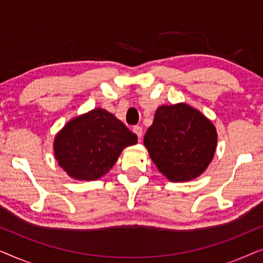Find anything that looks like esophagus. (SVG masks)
<instances>
[{
    "label": "esophagus",
    "mask_w": 263,
    "mask_h": 263,
    "mask_svg": "<svg viewBox=\"0 0 263 263\" xmlns=\"http://www.w3.org/2000/svg\"><path fill=\"white\" fill-rule=\"evenodd\" d=\"M133 132H134L135 134L138 135V138H139V139H141V138H142V128L140 127V125H135V127L133 128Z\"/></svg>",
    "instance_id": "obj_1"
}]
</instances>
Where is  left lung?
I'll use <instances>...</instances> for the list:
<instances>
[{"label": "left lung", "instance_id": "8db88e82", "mask_svg": "<svg viewBox=\"0 0 263 263\" xmlns=\"http://www.w3.org/2000/svg\"><path fill=\"white\" fill-rule=\"evenodd\" d=\"M217 141L213 123L184 103L158 107L143 139L151 159L172 182L199 177L213 159Z\"/></svg>", "mask_w": 263, "mask_h": 263}]
</instances>
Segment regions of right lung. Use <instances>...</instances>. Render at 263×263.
I'll use <instances>...</instances> for the list:
<instances>
[{
    "label": "right lung",
    "mask_w": 263,
    "mask_h": 263,
    "mask_svg": "<svg viewBox=\"0 0 263 263\" xmlns=\"http://www.w3.org/2000/svg\"><path fill=\"white\" fill-rule=\"evenodd\" d=\"M138 136L112 114L95 109L70 120L53 141L55 158L71 178L96 181L110 171Z\"/></svg>",
    "instance_id": "right-lung-1"
}]
</instances>
